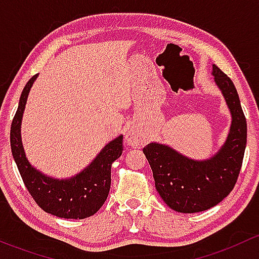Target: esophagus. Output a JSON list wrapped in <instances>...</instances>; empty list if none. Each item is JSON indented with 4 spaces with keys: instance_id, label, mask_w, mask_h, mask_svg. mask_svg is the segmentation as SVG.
Masks as SVG:
<instances>
[{
    "instance_id": "1",
    "label": "esophagus",
    "mask_w": 259,
    "mask_h": 259,
    "mask_svg": "<svg viewBox=\"0 0 259 259\" xmlns=\"http://www.w3.org/2000/svg\"><path fill=\"white\" fill-rule=\"evenodd\" d=\"M125 142L127 145L133 146V148H140V145H143V138L139 133H137L135 130H130L126 135H125Z\"/></svg>"
}]
</instances>
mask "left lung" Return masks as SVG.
Wrapping results in <instances>:
<instances>
[{
    "mask_svg": "<svg viewBox=\"0 0 259 259\" xmlns=\"http://www.w3.org/2000/svg\"><path fill=\"white\" fill-rule=\"evenodd\" d=\"M213 75L232 114L228 139L209 160L195 161L163 144L143 149L153 170L155 188L173 210L197 213L221 203L233 190L247 144V122L232 80L213 65Z\"/></svg>",
    "mask_w": 259,
    "mask_h": 259,
    "instance_id": "left-lung-1",
    "label": "left lung"
}]
</instances>
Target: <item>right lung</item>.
Segmentation results:
<instances>
[{"instance_id": "right-lung-1", "label": "right lung", "mask_w": 259, "mask_h": 259, "mask_svg": "<svg viewBox=\"0 0 259 259\" xmlns=\"http://www.w3.org/2000/svg\"><path fill=\"white\" fill-rule=\"evenodd\" d=\"M37 75H33L23 88L12 120L10 133L12 155L28 193L41 209L60 218H88L100 209L108 198L111 184V164L124 150L122 137L120 135L109 143L85 170L71 179L55 180L33 169L23 153L20 126L28 93Z\"/></svg>"}]
</instances>
